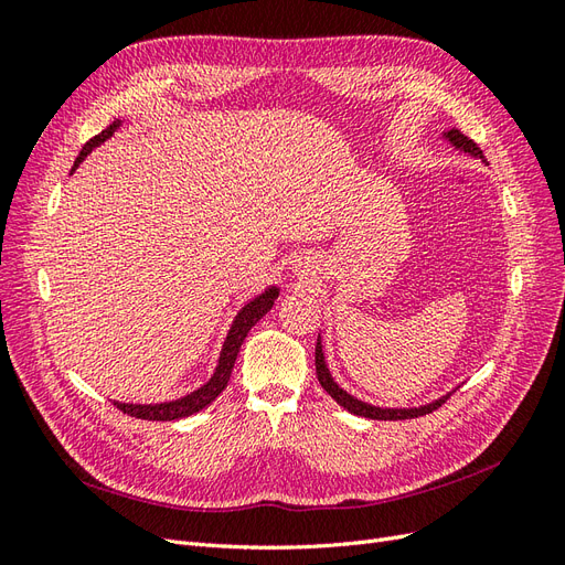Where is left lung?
Returning <instances> with one entry per match:
<instances>
[{"label": "left lung", "instance_id": "obj_1", "mask_svg": "<svg viewBox=\"0 0 565 565\" xmlns=\"http://www.w3.org/2000/svg\"><path fill=\"white\" fill-rule=\"evenodd\" d=\"M443 136H446V139H448L455 148L465 150V152H469V156H473V158L486 162L483 150L478 148V146L469 139V136H465L459 129H450V131H446ZM316 374H318L320 386H322L324 391H328L330 396H332L341 407H347L349 413L367 417V419H384V422H386V419H413V417H422V415L434 413V409H438L443 403H446V401L452 396V393H446V396H440L438 401L419 405V407H377V405H370V403L358 401V398L351 396V393H347L344 388H341V386L332 380V374H330L328 365H324V353H322L320 337H318V344H316Z\"/></svg>", "mask_w": 565, "mask_h": 565}]
</instances>
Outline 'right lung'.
Returning a JSON list of instances; mask_svg holds the SVG:
<instances>
[{"label": "right lung", "instance_id": "obj_1", "mask_svg": "<svg viewBox=\"0 0 565 565\" xmlns=\"http://www.w3.org/2000/svg\"><path fill=\"white\" fill-rule=\"evenodd\" d=\"M122 125L119 119H115V122L100 131L98 136H94V139H89L87 143H84L82 152L75 160V167L73 172L79 167V162L89 156V152L104 143L106 139H110V136L115 134V129ZM278 287H268L266 292H262L256 299H252L249 303L243 306V311L235 316L231 330H228V337L224 341V349H221V355H218V365L212 374V380L207 384H202L198 391L188 393V396L179 398V401H169V403H152V405H134V403H115L119 409H122L125 415H131L136 419H150V422H172V419H181V417H191L195 413H200V409L207 407L221 391H224L228 386V380H231V372H233V365H235V358H237V351H241L243 341L247 337V332L254 328L256 322H259L270 309H273V301L278 299Z\"/></svg>", "mask_w": 565, "mask_h": 565}]
</instances>
